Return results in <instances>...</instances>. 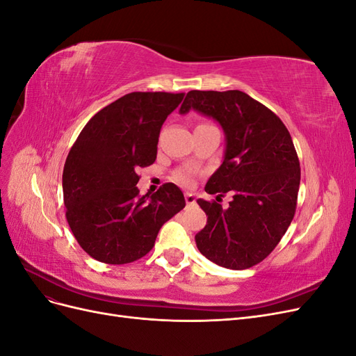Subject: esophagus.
<instances>
[{"instance_id":"esophagus-1","label":"esophagus","mask_w":356,"mask_h":356,"mask_svg":"<svg viewBox=\"0 0 356 356\" xmlns=\"http://www.w3.org/2000/svg\"><path fill=\"white\" fill-rule=\"evenodd\" d=\"M184 197H186L187 204H195L196 203V197H195V195H191V193H186Z\"/></svg>"}]
</instances>
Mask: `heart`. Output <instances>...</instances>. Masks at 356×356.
<instances>
[{
  "label": "heart",
  "instance_id": "heart-1",
  "mask_svg": "<svg viewBox=\"0 0 356 356\" xmlns=\"http://www.w3.org/2000/svg\"><path fill=\"white\" fill-rule=\"evenodd\" d=\"M174 179L178 182V184L188 187L193 184V179H195V172L191 169H179L174 174Z\"/></svg>",
  "mask_w": 356,
  "mask_h": 356
}]
</instances>
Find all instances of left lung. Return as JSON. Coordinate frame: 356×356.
Segmentation results:
<instances>
[{
    "instance_id": "1",
    "label": "left lung",
    "mask_w": 356,
    "mask_h": 356,
    "mask_svg": "<svg viewBox=\"0 0 356 356\" xmlns=\"http://www.w3.org/2000/svg\"><path fill=\"white\" fill-rule=\"evenodd\" d=\"M190 110L212 117L225 135L224 160L204 191L233 196L229 208L197 200L208 222L196 245L215 264L250 268L275 250L294 218L300 161L293 139L281 118L241 90H190L179 113Z\"/></svg>"
}]
</instances>
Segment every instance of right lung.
Returning <instances> with one entry per match:
<instances>
[{"mask_svg":"<svg viewBox=\"0 0 356 356\" xmlns=\"http://www.w3.org/2000/svg\"><path fill=\"white\" fill-rule=\"evenodd\" d=\"M184 93L132 92L83 127L63 166L67 221L95 260L127 264L153 250L161 225L186 207L172 182L139 196L138 168L154 163L161 124Z\"/></svg>","mask_w":356,"mask_h":356,"instance_id":"obj_1","label":"right lung"}]
</instances>
